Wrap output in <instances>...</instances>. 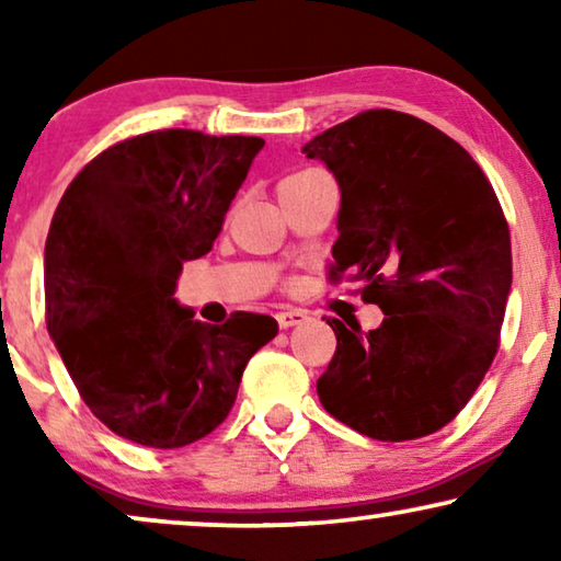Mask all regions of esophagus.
<instances>
[{
	"label": "esophagus",
	"instance_id": "34e87169",
	"mask_svg": "<svg viewBox=\"0 0 561 561\" xmlns=\"http://www.w3.org/2000/svg\"><path fill=\"white\" fill-rule=\"evenodd\" d=\"M275 319H278L280 329H288V327H296V324H301V321L309 319V313H306L304 309H283L275 313Z\"/></svg>",
	"mask_w": 561,
	"mask_h": 561
}]
</instances>
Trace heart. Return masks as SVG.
Returning a JSON list of instances; mask_svg holds the SVG:
<instances>
[{"label": "heart", "mask_w": 561, "mask_h": 561, "mask_svg": "<svg viewBox=\"0 0 561 561\" xmlns=\"http://www.w3.org/2000/svg\"><path fill=\"white\" fill-rule=\"evenodd\" d=\"M313 173H319V171H298V173H290V175H286V179H283V181L278 183V194H283V191H288V188L298 186V183L306 181V179H311Z\"/></svg>", "instance_id": "heart-1"}]
</instances>
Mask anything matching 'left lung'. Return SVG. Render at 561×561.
<instances>
[{
  "mask_svg": "<svg viewBox=\"0 0 561 561\" xmlns=\"http://www.w3.org/2000/svg\"><path fill=\"white\" fill-rule=\"evenodd\" d=\"M342 191L329 278L357 280L386 319L336 352L317 393L378 442L421 439L465 409L501 347L511 232L488 175L428 122L367 110L306 142Z\"/></svg>",
  "mask_w": 561,
  "mask_h": 561,
  "instance_id": "left-lung-1",
  "label": "left lung"
}]
</instances>
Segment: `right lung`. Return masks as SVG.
Segmentation results:
<instances>
[{
    "instance_id": "add662e5",
    "label": "right lung",
    "mask_w": 561,
    "mask_h": 561,
    "mask_svg": "<svg viewBox=\"0 0 561 561\" xmlns=\"http://www.w3.org/2000/svg\"><path fill=\"white\" fill-rule=\"evenodd\" d=\"M263 145L152 129L68 183L45 240V321L83 403L117 436L152 449L204 439L234 405L244 365L278 334L265 313L211 327L173 298Z\"/></svg>"
}]
</instances>
